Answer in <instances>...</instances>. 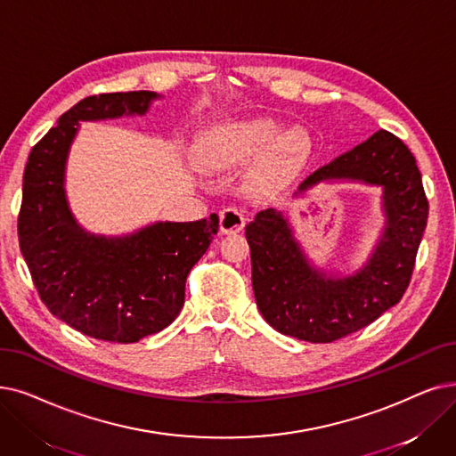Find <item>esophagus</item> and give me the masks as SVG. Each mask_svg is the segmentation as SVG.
Here are the masks:
<instances>
[{
    "instance_id": "esophagus-1",
    "label": "esophagus",
    "mask_w": 456,
    "mask_h": 456,
    "mask_svg": "<svg viewBox=\"0 0 456 456\" xmlns=\"http://www.w3.org/2000/svg\"><path fill=\"white\" fill-rule=\"evenodd\" d=\"M246 225V220L240 210L236 208H224L220 212V231L224 234H232V232H240Z\"/></svg>"
}]
</instances>
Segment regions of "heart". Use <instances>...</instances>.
Segmentation results:
<instances>
[{
    "instance_id": "obj_1",
    "label": "heart",
    "mask_w": 456,
    "mask_h": 456,
    "mask_svg": "<svg viewBox=\"0 0 456 456\" xmlns=\"http://www.w3.org/2000/svg\"><path fill=\"white\" fill-rule=\"evenodd\" d=\"M314 154L313 135L272 117L232 118L208 126L195 143V160L208 173H229L256 158L246 186L253 195H275L298 181Z\"/></svg>"
}]
</instances>
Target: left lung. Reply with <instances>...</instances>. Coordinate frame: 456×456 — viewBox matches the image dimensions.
Returning a JSON list of instances; mask_svg holds the SVG:
<instances>
[{"label":"left lung","instance_id":"1","mask_svg":"<svg viewBox=\"0 0 456 456\" xmlns=\"http://www.w3.org/2000/svg\"><path fill=\"white\" fill-rule=\"evenodd\" d=\"M322 183L382 190L384 225L360 268L314 266L281 210H261L246 227L256 307L273 330L309 343L341 339L401 302L428 217L415 158L386 130L316 169L296 197Z\"/></svg>","mask_w":456,"mask_h":456}]
</instances>
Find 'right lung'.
I'll use <instances>...</instances> for the list:
<instances>
[{
	"label": "right lung",
	"instance_id": "right-lung-1",
	"mask_svg": "<svg viewBox=\"0 0 456 456\" xmlns=\"http://www.w3.org/2000/svg\"><path fill=\"white\" fill-rule=\"evenodd\" d=\"M160 98L152 91L84 98L31 149L24 171L18 240L38 296L59 321L101 341L137 343L167 328L220 225L210 214L106 236L84 229L70 210L67 162L80 123L142 117Z\"/></svg>",
	"mask_w": 456,
	"mask_h": 456
}]
</instances>
